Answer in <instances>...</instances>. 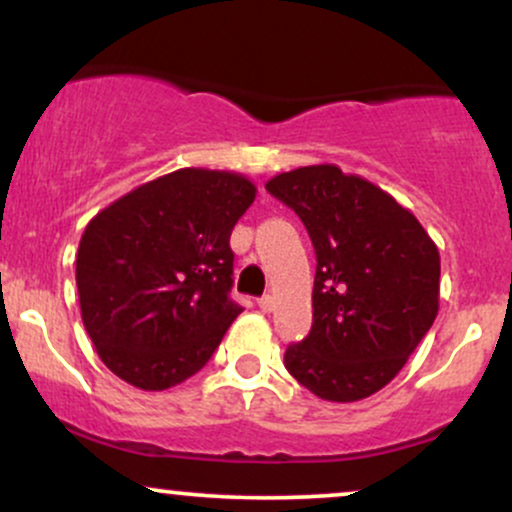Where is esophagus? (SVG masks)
<instances>
[{
  "instance_id": "obj_1",
  "label": "esophagus",
  "mask_w": 512,
  "mask_h": 512,
  "mask_svg": "<svg viewBox=\"0 0 512 512\" xmlns=\"http://www.w3.org/2000/svg\"><path fill=\"white\" fill-rule=\"evenodd\" d=\"M257 305H260L262 313H272V308H274V298H272V296H262V298H257Z\"/></svg>"
}]
</instances>
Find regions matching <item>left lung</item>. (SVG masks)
<instances>
[{"label":"left lung","instance_id":"obj_1","mask_svg":"<svg viewBox=\"0 0 512 512\" xmlns=\"http://www.w3.org/2000/svg\"><path fill=\"white\" fill-rule=\"evenodd\" d=\"M264 187L296 211L317 257L313 327L286 349V370L327 402L375 395L436 320V243L395 197L332 163L279 173Z\"/></svg>","mask_w":512,"mask_h":512}]
</instances>
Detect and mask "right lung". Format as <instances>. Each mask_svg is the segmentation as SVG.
Returning a JSON list of instances; mask_svg holds the SVG:
<instances>
[{"label":"right lung","instance_id":"right-lung-1","mask_svg":"<svg viewBox=\"0 0 512 512\" xmlns=\"http://www.w3.org/2000/svg\"><path fill=\"white\" fill-rule=\"evenodd\" d=\"M257 187L228 170L180 168L88 221L76 255L81 320L101 361L139 390L207 366L231 322V231Z\"/></svg>","mask_w":512,"mask_h":512}]
</instances>
